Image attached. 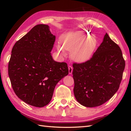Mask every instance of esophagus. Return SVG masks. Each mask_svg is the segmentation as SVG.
<instances>
[{
	"label": "esophagus",
	"mask_w": 131,
	"mask_h": 131,
	"mask_svg": "<svg viewBox=\"0 0 131 131\" xmlns=\"http://www.w3.org/2000/svg\"><path fill=\"white\" fill-rule=\"evenodd\" d=\"M68 69H69V74H71L72 73H73V67H72V66H69L68 67Z\"/></svg>",
	"instance_id": "esophagus-1"
}]
</instances>
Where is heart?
I'll list each match as a JSON object with an SVG mask.
<instances>
[{
  "label": "heart",
  "instance_id": "b5f03b06",
  "mask_svg": "<svg viewBox=\"0 0 131 131\" xmlns=\"http://www.w3.org/2000/svg\"><path fill=\"white\" fill-rule=\"evenodd\" d=\"M62 46L57 45V51L63 56L65 54V50L71 51V58L78 63L90 60L97 46L96 37L84 31L66 32L62 35Z\"/></svg>",
  "mask_w": 131,
  "mask_h": 131
}]
</instances>
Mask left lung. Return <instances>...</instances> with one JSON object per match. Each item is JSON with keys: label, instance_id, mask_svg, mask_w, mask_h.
I'll return each mask as SVG.
<instances>
[{"label": "left lung", "instance_id": "left-lung-1", "mask_svg": "<svg viewBox=\"0 0 131 131\" xmlns=\"http://www.w3.org/2000/svg\"><path fill=\"white\" fill-rule=\"evenodd\" d=\"M73 66L75 97L84 106L93 107L104 104L117 92L125 61L120 47L106 33L90 60Z\"/></svg>", "mask_w": 131, "mask_h": 131}]
</instances>
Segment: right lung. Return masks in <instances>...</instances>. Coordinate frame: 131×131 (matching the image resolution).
Returning <instances> with one entry per match:
<instances>
[{
    "mask_svg": "<svg viewBox=\"0 0 131 131\" xmlns=\"http://www.w3.org/2000/svg\"><path fill=\"white\" fill-rule=\"evenodd\" d=\"M47 25L35 26L15 43L8 64L13 90L19 99L35 107L48 105L56 85L68 75L67 63L53 59L56 39Z\"/></svg>",
    "mask_w": 131,
    "mask_h": 131,
    "instance_id": "right-lung-1",
    "label": "right lung"
}]
</instances>
